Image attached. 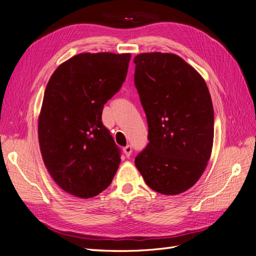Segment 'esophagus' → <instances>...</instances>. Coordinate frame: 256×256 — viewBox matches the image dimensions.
Segmentation results:
<instances>
[{
  "instance_id": "obj_1",
  "label": "esophagus",
  "mask_w": 256,
  "mask_h": 256,
  "mask_svg": "<svg viewBox=\"0 0 256 256\" xmlns=\"http://www.w3.org/2000/svg\"><path fill=\"white\" fill-rule=\"evenodd\" d=\"M124 152H125V154H126V157H130V154H131V152H132V147H131L130 145H127L126 147H124Z\"/></svg>"
}]
</instances>
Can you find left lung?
Masks as SVG:
<instances>
[{
    "mask_svg": "<svg viewBox=\"0 0 256 256\" xmlns=\"http://www.w3.org/2000/svg\"><path fill=\"white\" fill-rule=\"evenodd\" d=\"M134 62L150 141L136 166L154 191L180 194L196 184L210 158V94L203 76L176 54L141 53Z\"/></svg>",
    "mask_w": 256,
    "mask_h": 256,
    "instance_id": "left-lung-1",
    "label": "left lung"
}]
</instances>
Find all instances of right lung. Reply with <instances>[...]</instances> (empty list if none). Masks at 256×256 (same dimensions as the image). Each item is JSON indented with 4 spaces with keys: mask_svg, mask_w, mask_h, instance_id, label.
Wrapping results in <instances>:
<instances>
[{
    "mask_svg": "<svg viewBox=\"0 0 256 256\" xmlns=\"http://www.w3.org/2000/svg\"><path fill=\"white\" fill-rule=\"evenodd\" d=\"M130 53H80L62 63L38 118L44 164L60 189L90 198L109 187L120 148L102 124L104 106L126 79Z\"/></svg>",
    "mask_w": 256,
    "mask_h": 256,
    "instance_id": "add662e5",
    "label": "right lung"
}]
</instances>
